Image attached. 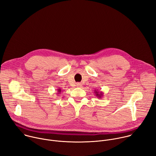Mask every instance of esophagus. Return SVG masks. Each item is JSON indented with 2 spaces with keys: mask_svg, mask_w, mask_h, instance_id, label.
Listing matches in <instances>:
<instances>
[{
  "mask_svg": "<svg viewBox=\"0 0 156 156\" xmlns=\"http://www.w3.org/2000/svg\"><path fill=\"white\" fill-rule=\"evenodd\" d=\"M76 86H78V87H81V84H80V83H76Z\"/></svg>",
  "mask_w": 156,
  "mask_h": 156,
  "instance_id": "esophagus-1",
  "label": "esophagus"
}]
</instances>
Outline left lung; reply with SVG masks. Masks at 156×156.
<instances>
[{"label": "left lung", "mask_w": 156, "mask_h": 156, "mask_svg": "<svg viewBox=\"0 0 156 156\" xmlns=\"http://www.w3.org/2000/svg\"><path fill=\"white\" fill-rule=\"evenodd\" d=\"M94 93H95V95L96 97H98V99H101V98L103 96V93L102 92H99L98 91V90H94Z\"/></svg>", "instance_id": "8db88e82"}]
</instances>
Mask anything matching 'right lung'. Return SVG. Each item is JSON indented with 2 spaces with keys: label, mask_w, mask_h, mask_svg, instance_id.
<instances>
[{
  "label": "right lung",
  "mask_w": 156,
  "mask_h": 156,
  "mask_svg": "<svg viewBox=\"0 0 156 156\" xmlns=\"http://www.w3.org/2000/svg\"><path fill=\"white\" fill-rule=\"evenodd\" d=\"M62 91H62V89H60V88H58V89H57V93L56 94H60Z\"/></svg>",
  "instance_id": "obj_1"
}]
</instances>
